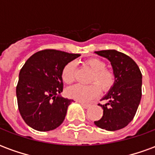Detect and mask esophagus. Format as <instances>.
<instances>
[{"label": "esophagus", "mask_w": 155, "mask_h": 155, "mask_svg": "<svg viewBox=\"0 0 155 155\" xmlns=\"http://www.w3.org/2000/svg\"><path fill=\"white\" fill-rule=\"evenodd\" d=\"M81 104L82 105V107H84V109H88L90 107V104H84V103H81Z\"/></svg>", "instance_id": "esophagus-1"}]
</instances>
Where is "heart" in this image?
<instances>
[{
  "label": "heart",
  "instance_id": "obj_1",
  "mask_svg": "<svg viewBox=\"0 0 155 155\" xmlns=\"http://www.w3.org/2000/svg\"><path fill=\"white\" fill-rule=\"evenodd\" d=\"M85 64L91 69L92 74L91 82H95L88 85L74 84L66 90L69 98L81 102H87L97 97L100 91H108L114 84L113 71L105 69V64L98 58H91L85 61ZM76 74V63L71 61L64 65L61 72V77L65 84H71L74 81Z\"/></svg>",
  "mask_w": 155,
  "mask_h": 155
}]
</instances>
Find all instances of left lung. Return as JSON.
Segmentation results:
<instances>
[{"instance_id":"obj_1","label":"left lung","mask_w":155,"mask_h":155,"mask_svg":"<svg viewBox=\"0 0 155 155\" xmlns=\"http://www.w3.org/2000/svg\"><path fill=\"white\" fill-rule=\"evenodd\" d=\"M110 62L114 74V84L101 100L103 109L101 120L94 124L108 131L123 129L132 121L142 95V74L134 61L125 54L115 50L94 51Z\"/></svg>"}]
</instances>
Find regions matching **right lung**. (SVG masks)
Returning a JSON list of instances; mask_svg holds the SVG:
<instances>
[{"label":"right lung","instance_id":"right-lung-1","mask_svg":"<svg viewBox=\"0 0 155 155\" xmlns=\"http://www.w3.org/2000/svg\"><path fill=\"white\" fill-rule=\"evenodd\" d=\"M81 56L56 50L32 54L19 74L16 97L25 123L38 131H50L63 123L73 100L62 97L64 65Z\"/></svg>","mask_w":155,"mask_h":155}]
</instances>
